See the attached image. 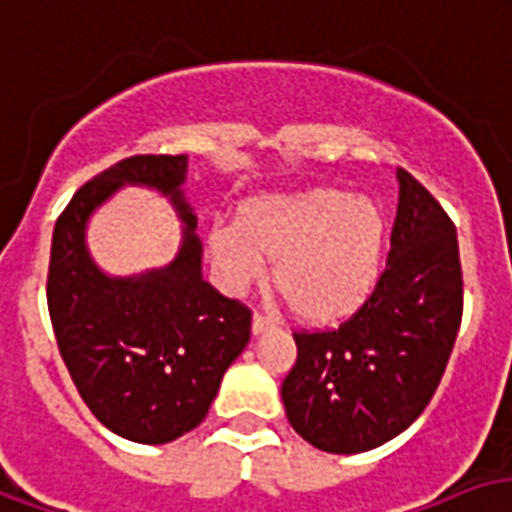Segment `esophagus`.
<instances>
[{
  "label": "esophagus",
  "instance_id": "1",
  "mask_svg": "<svg viewBox=\"0 0 512 512\" xmlns=\"http://www.w3.org/2000/svg\"><path fill=\"white\" fill-rule=\"evenodd\" d=\"M278 326V318L275 315H267V313H256L253 315V334H264V332H270V329H275Z\"/></svg>",
  "mask_w": 512,
  "mask_h": 512
}]
</instances>
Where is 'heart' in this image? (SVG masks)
<instances>
[{"label":"heart","mask_w":512,"mask_h":512,"mask_svg":"<svg viewBox=\"0 0 512 512\" xmlns=\"http://www.w3.org/2000/svg\"><path fill=\"white\" fill-rule=\"evenodd\" d=\"M386 221L375 202L340 188L253 199L240 221H218L210 251L232 288L261 278L275 259L272 280L294 313L329 321L351 313L375 286Z\"/></svg>","instance_id":"1"}]
</instances>
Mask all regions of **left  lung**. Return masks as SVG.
Instances as JSON below:
<instances>
[{
    "label": "left lung",
    "instance_id": "obj_1",
    "mask_svg": "<svg viewBox=\"0 0 512 512\" xmlns=\"http://www.w3.org/2000/svg\"><path fill=\"white\" fill-rule=\"evenodd\" d=\"M386 270L337 329L294 332L280 397L288 424L326 453H361L405 432L443 380L464 310L456 226L399 167Z\"/></svg>",
    "mask_w": 512,
    "mask_h": 512
}]
</instances>
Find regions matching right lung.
I'll return each mask as SVG.
<instances>
[{"label": "right lung", "mask_w": 512, "mask_h": 512, "mask_svg": "<svg viewBox=\"0 0 512 512\" xmlns=\"http://www.w3.org/2000/svg\"><path fill=\"white\" fill-rule=\"evenodd\" d=\"M186 164L164 153L118 161L75 191L53 229L48 313L61 359L88 410L132 443H172L197 429L251 340V310L202 278L197 218L180 191ZM124 182L159 187L187 229L169 268L107 279L85 251V221Z\"/></svg>", "instance_id": "right-lung-1"}]
</instances>
